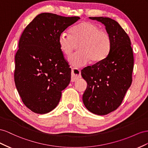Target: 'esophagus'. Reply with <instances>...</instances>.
Here are the masks:
<instances>
[{
    "mask_svg": "<svg viewBox=\"0 0 148 148\" xmlns=\"http://www.w3.org/2000/svg\"><path fill=\"white\" fill-rule=\"evenodd\" d=\"M81 77V71H80L77 68H74L72 69L71 72V82H75L77 80Z\"/></svg>",
    "mask_w": 148,
    "mask_h": 148,
    "instance_id": "34e87169",
    "label": "esophagus"
}]
</instances>
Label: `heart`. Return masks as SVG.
Returning <instances> with one entry per match:
<instances>
[{
	"mask_svg": "<svg viewBox=\"0 0 148 148\" xmlns=\"http://www.w3.org/2000/svg\"><path fill=\"white\" fill-rule=\"evenodd\" d=\"M71 35L62 32L58 38L61 51L69 56L78 45V51L69 58L70 64L75 67L85 66L91 60L98 62L107 56L111 45L108 33L94 23L83 22L70 30Z\"/></svg>",
	"mask_w": 148,
	"mask_h": 148,
	"instance_id": "heart-1",
	"label": "heart"
}]
</instances>
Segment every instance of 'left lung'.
Segmentation results:
<instances>
[{"label": "left lung", "mask_w": 148, "mask_h": 148, "mask_svg": "<svg viewBox=\"0 0 148 148\" xmlns=\"http://www.w3.org/2000/svg\"><path fill=\"white\" fill-rule=\"evenodd\" d=\"M89 18L105 25L111 45L106 58L81 71L87 83L82 100L88 111L105 115L120 106L132 84L133 49L130 37L115 20L103 16Z\"/></svg>", "instance_id": "8db88e82"}]
</instances>
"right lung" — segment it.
<instances>
[{
    "label": "right lung",
    "mask_w": 148,
    "mask_h": 148,
    "mask_svg": "<svg viewBox=\"0 0 148 148\" xmlns=\"http://www.w3.org/2000/svg\"><path fill=\"white\" fill-rule=\"evenodd\" d=\"M80 18L42 13L21 35L15 56L14 80L22 102L34 113L52 111L60 102L61 91L69 85L71 69L58 38Z\"/></svg>",
    "instance_id": "right-lung-1"
}]
</instances>
